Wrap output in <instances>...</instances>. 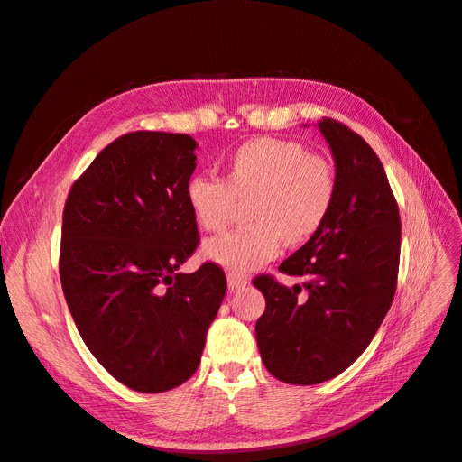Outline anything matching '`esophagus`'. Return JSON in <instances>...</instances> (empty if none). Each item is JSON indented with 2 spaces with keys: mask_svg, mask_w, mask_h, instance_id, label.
<instances>
[{
  "mask_svg": "<svg viewBox=\"0 0 462 462\" xmlns=\"http://www.w3.org/2000/svg\"><path fill=\"white\" fill-rule=\"evenodd\" d=\"M227 285L231 291H241L248 285V277L246 275H235V273H229L227 275Z\"/></svg>",
  "mask_w": 462,
  "mask_h": 462,
  "instance_id": "esophagus-1",
  "label": "esophagus"
}]
</instances>
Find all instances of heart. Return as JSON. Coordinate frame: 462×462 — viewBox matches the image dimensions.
Returning a JSON list of instances; mask_svg holds the SVG:
<instances>
[{
	"label": "heart",
	"instance_id": "b5f03b06",
	"mask_svg": "<svg viewBox=\"0 0 462 462\" xmlns=\"http://www.w3.org/2000/svg\"><path fill=\"white\" fill-rule=\"evenodd\" d=\"M337 197L333 165L300 143L258 136L231 152L223 175H194L185 199L197 226L223 231L246 202L250 226L216 236L202 248L208 262L246 275L272 262L282 243L302 246L324 227Z\"/></svg>",
	"mask_w": 462,
	"mask_h": 462
}]
</instances>
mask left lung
<instances>
[{
  "instance_id": "left-lung-1",
  "label": "left lung",
  "mask_w": 462,
  "mask_h": 462,
  "mask_svg": "<svg viewBox=\"0 0 462 462\" xmlns=\"http://www.w3.org/2000/svg\"><path fill=\"white\" fill-rule=\"evenodd\" d=\"M337 197L312 239L279 272L306 282L292 289L272 275L254 287L265 297L256 321L263 366L277 380L316 385L339 375L365 353L397 289L401 217L383 165L365 138L324 117Z\"/></svg>"
}]
</instances>
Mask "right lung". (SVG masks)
<instances>
[{"instance_id":"right-lung-1","label":"right lung","mask_w":462,"mask_h":462,"mask_svg":"<svg viewBox=\"0 0 462 462\" xmlns=\"http://www.w3.org/2000/svg\"><path fill=\"white\" fill-rule=\"evenodd\" d=\"M189 134L136 131L88 165L63 209L60 277L82 341L117 382L170 391L197 372L227 282L206 262L185 199L197 167Z\"/></svg>"}]
</instances>
